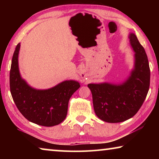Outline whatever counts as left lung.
Listing matches in <instances>:
<instances>
[{"mask_svg": "<svg viewBox=\"0 0 159 159\" xmlns=\"http://www.w3.org/2000/svg\"><path fill=\"white\" fill-rule=\"evenodd\" d=\"M134 52V68L120 84L90 83L93 107L99 118L108 123H120L134 116L146 98L150 85V69L146 52L135 34L129 35Z\"/></svg>", "mask_w": 159, "mask_h": 159, "instance_id": "8db88e82", "label": "left lung"}]
</instances>
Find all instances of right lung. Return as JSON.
Instances as JSON below:
<instances>
[{
    "label": "right lung",
    "instance_id": "obj_1",
    "mask_svg": "<svg viewBox=\"0 0 159 159\" xmlns=\"http://www.w3.org/2000/svg\"><path fill=\"white\" fill-rule=\"evenodd\" d=\"M18 43L12 59L10 88L13 100L20 113L36 124L51 127L65 119L69 99L80 88V83L69 80L47 90H37L21 79L19 70Z\"/></svg>",
    "mask_w": 159,
    "mask_h": 159
}]
</instances>
